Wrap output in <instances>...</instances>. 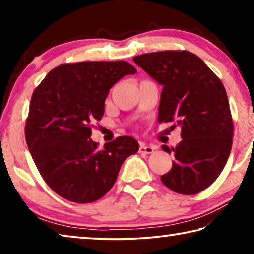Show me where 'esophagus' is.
<instances>
[{
    "instance_id": "1",
    "label": "esophagus",
    "mask_w": 254,
    "mask_h": 254,
    "mask_svg": "<svg viewBox=\"0 0 254 254\" xmlns=\"http://www.w3.org/2000/svg\"><path fill=\"white\" fill-rule=\"evenodd\" d=\"M154 148L153 147H150V145H145L144 143H141L140 144V148H139V152L140 153H147V154H150L153 152Z\"/></svg>"
}]
</instances>
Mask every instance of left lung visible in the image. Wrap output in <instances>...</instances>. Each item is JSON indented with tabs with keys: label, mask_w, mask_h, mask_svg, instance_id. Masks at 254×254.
I'll list each match as a JSON object with an SVG mask.
<instances>
[{
	"label": "left lung",
	"mask_w": 254,
	"mask_h": 254,
	"mask_svg": "<svg viewBox=\"0 0 254 254\" xmlns=\"http://www.w3.org/2000/svg\"><path fill=\"white\" fill-rule=\"evenodd\" d=\"M162 85L158 121L177 122L182 141L173 168L161 176L178 194L195 195L212 185L224 169L233 141V120L221 79L198 56L186 50H165L133 58Z\"/></svg>",
	"instance_id": "8db88e82"
}]
</instances>
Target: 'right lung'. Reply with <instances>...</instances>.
I'll use <instances>...</instances> for the list:
<instances>
[{"label": "right lung", "mask_w": 254, "mask_h": 254, "mask_svg": "<svg viewBox=\"0 0 254 254\" xmlns=\"http://www.w3.org/2000/svg\"><path fill=\"white\" fill-rule=\"evenodd\" d=\"M135 72L124 60L64 64L34 89L25 141L41 177L63 198L78 204L102 198L124 160L139 150L131 136H119L103 150L89 139L112 86Z\"/></svg>", "instance_id": "1"}]
</instances>
